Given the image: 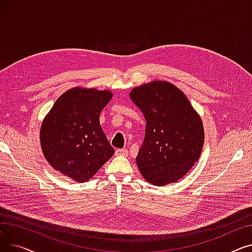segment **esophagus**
<instances>
[{
    "label": "esophagus",
    "instance_id": "34e87169",
    "mask_svg": "<svg viewBox=\"0 0 252 252\" xmlns=\"http://www.w3.org/2000/svg\"><path fill=\"white\" fill-rule=\"evenodd\" d=\"M116 155H122V156H126L128 154V150L127 149H117L115 151Z\"/></svg>",
    "mask_w": 252,
    "mask_h": 252
}]
</instances>
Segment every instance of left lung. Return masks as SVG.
<instances>
[{"label":"left lung","instance_id":"obj_1","mask_svg":"<svg viewBox=\"0 0 252 252\" xmlns=\"http://www.w3.org/2000/svg\"><path fill=\"white\" fill-rule=\"evenodd\" d=\"M146 121L145 138L136 158L144 179L165 186L182 179L198 161L204 143L200 116L173 84L154 81L129 93Z\"/></svg>","mask_w":252,"mask_h":252}]
</instances>
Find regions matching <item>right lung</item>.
Listing matches in <instances>:
<instances>
[{"label":"right lung","instance_id":"add662e5","mask_svg":"<svg viewBox=\"0 0 252 252\" xmlns=\"http://www.w3.org/2000/svg\"><path fill=\"white\" fill-rule=\"evenodd\" d=\"M104 90L73 88L53 105L39 140L47 161L62 175L83 183L114 154L100 126V113L112 98Z\"/></svg>","mask_w":252,"mask_h":252}]
</instances>
